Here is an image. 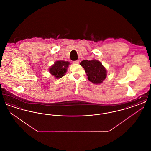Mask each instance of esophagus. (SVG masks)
<instances>
[{
    "label": "esophagus",
    "instance_id": "1",
    "mask_svg": "<svg viewBox=\"0 0 151 151\" xmlns=\"http://www.w3.org/2000/svg\"><path fill=\"white\" fill-rule=\"evenodd\" d=\"M79 60H75V61H73V64H78L79 63Z\"/></svg>",
    "mask_w": 151,
    "mask_h": 151
}]
</instances>
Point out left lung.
Returning a JSON list of instances; mask_svg holds the SVG:
<instances>
[{"label": "left lung", "instance_id": "8db88e82", "mask_svg": "<svg viewBox=\"0 0 151 151\" xmlns=\"http://www.w3.org/2000/svg\"><path fill=\"white\" fill-rule=\"evenodd\" d=\"M80 65L84 68L88 80L94 84H100L106 77V70L97 60H84Z\"/></svg>", "mask_w": 151, "mask_h": 151}]
</instances>
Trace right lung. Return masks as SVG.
I'll list each match as a JSON object with an SVG mask.
<instances>
[{
  "label": "right lung",
  "mask_w": 151,
  "mask_h": 151,
  "mask_svg": "<svg viewBox=\"0 0 151 151\" xmlns=\"http://www.w3.org/2000/svg\"><path fill=\"white\" fill-rule=\"evenodd\" d=\"M70 65L68 62L63 60H59L55 62L54 65H52L49 69V71L57 79L62 78L65 75L67 71V68Z\"/></svg>",
  "instance_id": "obj_1"
}]
</instances>
